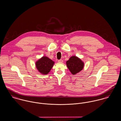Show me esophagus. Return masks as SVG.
I'll return each mask as SVG.
<instances>
[{
  "label": "esophagus",
  "mask_w": 121,
  "mask_h": 121,
  "mask_svg": "<svg viewBox=\"0 0 121 121\" xmlns=\"http://www.w3.org/2000/svg\"><path fill=\"white\" fill-rule=\"evenodd\" d=\"M58 62L59 63H63V60H62V59H60V60H58Z\"/></svg>",
  "instance_id": "esophagus-1"
}]
</instances>
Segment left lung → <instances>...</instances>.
I'll return each mask as SVG.
<instances>
[{
  "label": "left lung",
  "mask_w": 121,
  "mask_h": 121,
  "mask_svg": "<svg viewBox=\"0 0 121 121\" xmlns=\"http://www.w3.org/2000/svg\"><path fill=\"white\" fill-rule=\"evenodd\" d=\"M66 65L70 72L74 75L82 70L84 64L81 59L73 56H71L69 60L67 61Z\"/></svg>",
  "instance_id": "8db88e82"
}]
</instances>
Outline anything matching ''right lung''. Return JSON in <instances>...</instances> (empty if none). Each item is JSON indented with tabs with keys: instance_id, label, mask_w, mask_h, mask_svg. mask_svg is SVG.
Instances as JSON below:
<instances>
[{
	"instance_id": "add662e5",
	"label": "right lung",
	"mask_w": 121,
	"mask_h": 121,
	"mask_svg": "<svg viewBox=\"0 0 121 121\" xmlns=\"http://www.w3.org/2000/svg\"><path fill=\"white\" fill-rule=\"evenodd\" d=\"M54 62L46 56H43L35 63L36 67L41 74H48L52 68Z\"/></svg>"
}]
</instances>
